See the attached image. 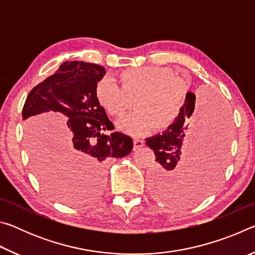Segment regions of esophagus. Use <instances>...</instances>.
Returning <instances> with one entry per match:
<instances>
[{"instance_id":"34e87169","label":"esophagus","mask_w":255,"mask_h":255,"mask_svg":"<svg viewBox=\"0 0 255 255\" xmlns=\"http://www.w3.org/2000/svg\"><path fill=\"white\" fill-rule=\"evenodd\" d=\"M144 146V141L141 140V139H133V150H138V149H140L141 147H143Z\"/></svg>"}]
</instances>
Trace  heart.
<instances>
[{
    "instance_id": "obj_1",
    "label": "heart",
    "mask_w": 255,
    "mask_h": 255,
    "mask_svg": "<svg viewBox=\"0 0 255 255\" xmlns=\"http://www.w3.org/2000/svg\"><path fill=\"white\" fill-rule=\"evenodd\" d=\"M119 85L103 77L94 89L96 99L108 114L124 115L133 103L137 109L120 119L117 126L132 136L166 130L178 118L187 98V83L163 67H128L117 74Z\"/></svg>"
}]
</instances>
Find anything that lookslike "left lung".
Returning <instances> with one entry per match:
<instances>
[{"instance_id": "1", "label": "left lung", "mask_w": 255, "mask_h": 255, "mask_svg": "<svg viewBox=\"0 0 255 255\" xmlns=\"http://www.w3.org/2000/svg\"><path fill=\"white\" fill-rule=\"evenodd\" d=\"M231 135L227 108L208 96L197 108L196 94L188 92L171 127L145 139L157 162L149 173L153 195L170 204H193L206 197L221 179Z\"/></svg>"}]
</instances>
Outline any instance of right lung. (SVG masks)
<instances>
[{"label": "right lung", "mask_w": 255, "mask_h": 255, "mask_svg": "<svg viewBox=\"0 0 255 255\" xmlns=\"http://www.w3.org/2000/svg\"><path fill=\"white\" fill-rule=\"evenodd\" d=\"M106 74L105 67L85 62H65L55 74L31 90L22 109L23 120L44 112L67 117L70 139L63 149L40 145L27 127L33 163L47 192L66 204L97 197L103 185V165L111 157L131 152L132 139L112 130L114 125L99 105L94 89Z\"/></svg>", "instance_id": "obj_1"}]
</instances>
